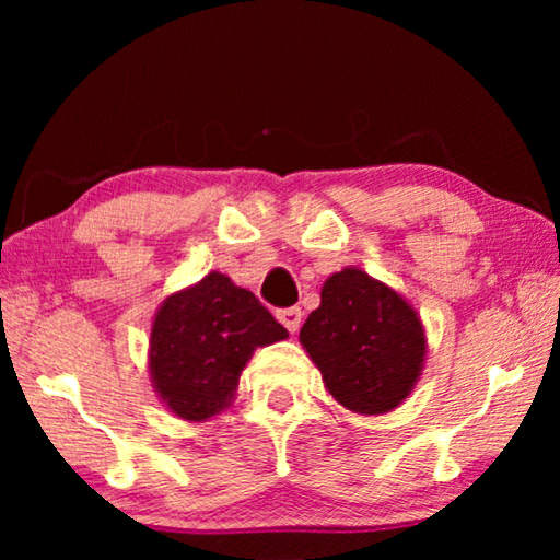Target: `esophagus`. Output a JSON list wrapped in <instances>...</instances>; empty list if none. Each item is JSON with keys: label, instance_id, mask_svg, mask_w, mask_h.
Returning <instances> with one entry per match:
<instances>
[{"label": "esophagus", "instance_id": "esophagus-1", "mask_svg": "<svg viewBox=\"0 0 560 560\" xmlns=\"http://www.w3.org/2000/svg\"><path fill=\"white\" fill-rule=\"evenodd\" d=\"M277 318L283 324V328L289 330V334H296V330L301 328V308L291 306V308H281Z\"/></svg>", "mask_w": 560, "mask_h": 560}]
</instances>
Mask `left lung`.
Returning a JSON list of instances; mask_svg holds the SVG:
<instances>
[{"label": "left lung", "mask_w": 560, "mask_h": 560, "mask_svg": "<svg viewBox=\"0 0 560 560\" xmlns=\"http://www.w3.org/2000/svg\"><path fill=\"white\" fill-rule=\"evenodd\" d=\"M299 340L338 405L358 415L395 410L420 381L428 338L402 293L358 267L328 277Z\"/></svg>", "instance_id": "left-lung-1"}]
</instances>
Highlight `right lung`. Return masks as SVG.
Returning a JSON list of instances; mask_svg holds the SVG:
<instances>
[{"label": "right lung", "instance_id": "1", "mask_svg": "<svg viewBox=\"0 0 560 560\" xmlns=\"http://www.w3.org/2000/svg\"><path fill=\"white\" fill-rule=\"evenodd\" d=\"M289 338L252 291L210 271L160 303L150 328V381L170 412L205 422L232 405L254 350Z\"/></svg>", "mask_w": 560, "mask_h": 560}]
</instances>
